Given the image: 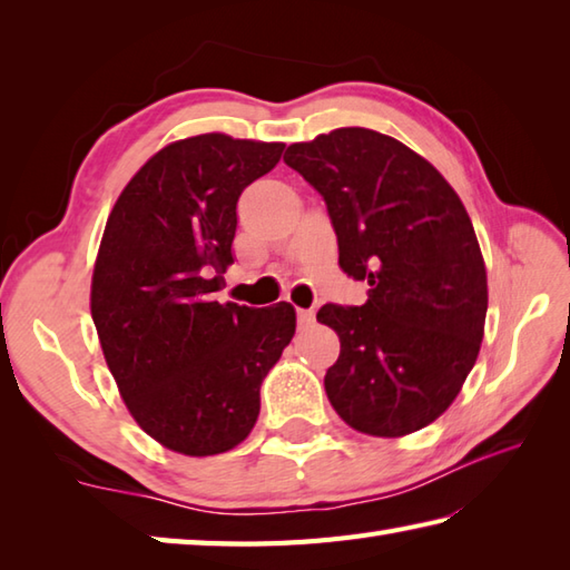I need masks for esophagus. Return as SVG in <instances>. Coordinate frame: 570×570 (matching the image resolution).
I'll return each instance as SVG.
<instances>
[{"label":"esophagus","instance_id":"esophagus-1","mask_svg":"<svg viewBox=\"0 0 570 570\" xmlns=\"http://www.w3.org/2000/svg\"><path fill=\"white\" fill-rule=\"evenodd\" d=\"M313 321H316V313H313L311 308L298 311V328H311Z\"/></svg>","mask_w":570,"mask_h":570}]
</instances>
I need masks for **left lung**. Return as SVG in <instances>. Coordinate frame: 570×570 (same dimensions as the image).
Listing matches in <instances>:
<instances>
[{"label":"left lung","instance_id":"8db88e82","mask_svg":"<svg viewBox=\"0 0 570 570\" xmlns=\"http://www.w3.org/2000/svg\"><path fill=\"white\" fill-rule=\"evenodd\" d=\"M286 166L321 193L341 269L367 304H325L341 337L325 394L347 426L396 439L453 404L480 353L488 274L455 190L419 154L365 127L292 144Z\"/></svg>","mask_w":570,"mask_h":570}]
</instances>
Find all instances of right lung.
Wrapping results in <instances>:
<instances>
[{
    "label": "right lung",
    "mask_w": 570,
    "mask_h": 570,
    "mask_svg": "<svg viewBox=\"0 0 570 570\" xmlns=\"http://www.w3.org/2000/svg\"><path fill=\"white\" fill-rule=\"evenodd\" d=\"M284 144L200 135L168 144L107 217L90 311L127 409L161 445L215 455L249 435L259 386L292 343V304H220L237 200Z\"/></svg>",
    "instance_id": "obj_1"
}]
</instances>
